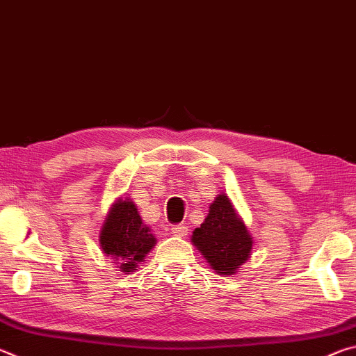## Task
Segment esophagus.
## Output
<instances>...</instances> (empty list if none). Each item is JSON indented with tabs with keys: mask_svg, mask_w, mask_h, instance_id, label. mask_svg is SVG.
<instances>
[{
	"mask_svg": "<svg viewBox=\"0 0 356 356\" xmlns=\"http://www.w3.org/2000/svg\"><path fill=\"white\" fill-rule=\"evenodd\" d=\"M171 232L176 237H185L188 234V227H186V225H174L171 227Z\"/></svg>",
	"mask_w": 356,
	"mask_h": 356,
	"instance_id": "34e87169",
	"label": "esophagus"
}]
</instances>
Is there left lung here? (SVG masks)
<instances>
[{
	"label": "left lung",
	"instance_id": "left-lung-1",
	"mask_svg": "<svg viewBox=\"0 0 356 356\" xmlns=\"http://www.w3.org/2000/svg\"><path fill=\"white\" fill-rule=\"evenodd\" d=\"M191 242L220 275L236 273L252 248L248 229L225 193L210 204L201 227L193 231Z\"/></svg>",
	"mask_w": 356,
	"mask_h": 356
}]
</instances>
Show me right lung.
I'll return each instance as SVG.
<instances>
[{
  "label": "right lung",
  "instance_id": "add662e5",
  "mask_svg": "<svg viewBox=\"0 0 356 356\" xmlns=\"http://www.w3.org/2000/svg\"><path fill=\"white\" fill-rule=\"evenodd\" d=\"M99 242L105 254L116 259L122 272L130 273L154 248L156 238L143 222L134 201L119 197L106 215Z\"/></svg>",
  "mask_w": 356,
  "mask_h": 356
}]
</instances>
